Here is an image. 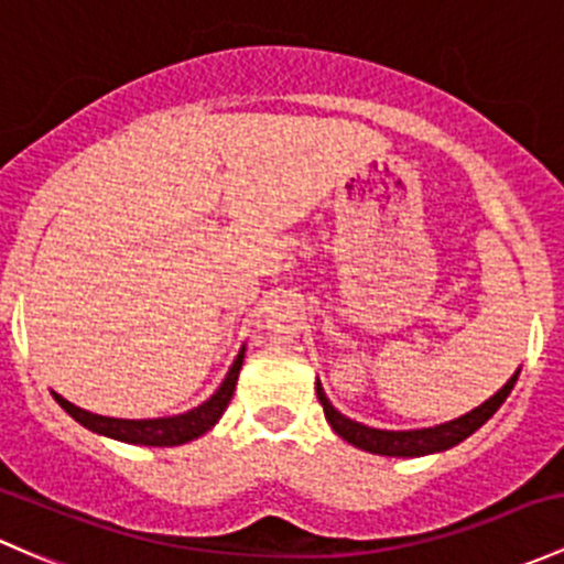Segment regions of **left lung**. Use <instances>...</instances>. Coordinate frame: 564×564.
<instances>
[{"mask_svg":"<svg viewBox=\"0 0 564 564\" xmlns=\"http://www.w3.org/2000/svg\"><path fill=\"white\" fill-rule=\"evenodd\" d=\"M519 372L506 383L495 397L478 405L476 411L465 413V416L454 419V422L441 424V426H430V430H408V432H391V430H372V426H365L359 422H351L346 419L343 413H337L332 408V402L324 394L322 383H316V394L318 402L324 408V416L332 424V430L348 441L351 446L361 448V452H370V454H383V456H422V454H432V452H446V448L456 446L462 443L465 437H470L473 432L481 426L497 408L506 402V397L511 394L513 383H517Z\"/></svg>","mask_w":564,"mask_h":564,"instance_id":"left-lung-1","label":"left lung"}]
</instances>
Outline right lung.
Here are the masks:
<instances>
[{
    "label": "right lung",
    "instance_id": "1",
    "mask_svg": "<svg viewBox=\"0 0 564 564\" xmlns=\"http://www.w3.org/2000/svg\"><path fill=\"white\" fill-rule=\"evenodd\" d=\"M242 354H246V348H240L235 365L229 367L227 378H224V383L218 387L216 394L207 402H203L199 408H194V411L181 413V416L138 419V422H134V419H108L83 411V408L67 402L62 394H56V391H53V397H56L58 405H62L75 422L88 426L91 432H99V435L116 437V441L123 443H140V446H181V443H188L194 441V437L205 435V432L221 419V413L227 411L229 400H232L237 376H240Z\"/></svg>",
    "mask_w": 564,
    "mask_h": 564
}]
</instances>
